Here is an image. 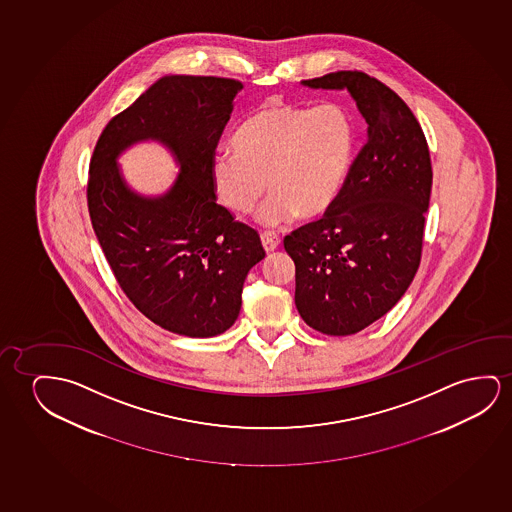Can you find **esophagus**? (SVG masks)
<instances>
[{
	"instance_id": "obj_1",
	"label": "esophagus",
	"mask_w": 512,
	"mask_h": 512,
	"mask_svg": "<svg viewBox=\"0 0 512 512\" xmlns=\"http://www.w3.org/2000/svg\"><path fill=\"white\" fill-rule=\"evenodd\" d=\"M260 241H262V246H264L267 253L275 252L276 248L280 246V237L275 232H262Z\"/></svg>"
}]
</instances>
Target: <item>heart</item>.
I'll return each mask as SVG.
<instances>
[{"label":"heart","instance_id":"1","mask_svg":"<svg viewBox=\"0 0 512 512\" xmlns=\"http://www.w3.org/2000/svg\"><path fill=\"white\" fill-rule=\"evenodd\" d=\"M232 151L211 160L216 197L232 213L250 215L271 190L257 222L276 229L333 208L352 169L356 130L340 105L264 104L237 128Z\"/></svg>","mask_w":512,"mask_h":512}]
</instances>
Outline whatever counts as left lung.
Masks as SVG:
<instances>
[{
    "mask_svg": "<svg viewBox=\"0 0 512 512\" xmlns=\"http://www.w3.org/2000/svg\"><path fill=\"white\" fill-rule=\"evenodd\" d=\"M301 84L349 91L368 125L333 208L283 241L296 264L299 315L315 331L347 336L384 317L414 280L430 206V151L407 104L370 75L341 70Z\"/></svg>",
    "mask_w": 512,
    "mask_h": 512,
    "instance_id": "obj_1",
    "label": "left lung"
}]
</instances>
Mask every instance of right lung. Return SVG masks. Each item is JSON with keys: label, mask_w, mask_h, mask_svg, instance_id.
<instances>
[{"label": "right lung", "mask_w": 512, "mask_h": 512, "mask_svg": "<svg viewBox=\"0 0 512 512\" xmlns=\"http://www.w3.org/2000/svg\"><path fill=\"white\" fill-rule=\"evenodd\" d=\"M241 82L165 75L109 121L89 165L88 208L105 259L151 322L211 338L236 322L248 271L266 257L252 227L216 204L209 167ZM142 141L167 148L179 176L163 194L137 193L118 156Z\"/></svg>", "instance_id": "add662e5"}]
</instances>
